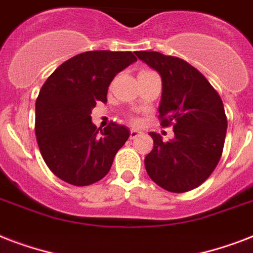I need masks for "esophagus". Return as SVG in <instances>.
<instances>
[{
  "instance_id": "obj_1",
  "label": "esophagus",
  "mask_w": 253,
  "mask_h": 253,
  "mask_svg": "<svg viewBox=\"0 0 253 253\" xmlns=\"http://www.w3.org/2000/svg\"><path fill=\"white\" fill-rule=\"evenodd\" d=\"M138 136H140V131H138V130L130 131V139H135V138H138Z\"/></svg>"
}]
</instances>
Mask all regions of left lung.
I'll return each instance as SVG.
<instances>
[{"instance_id": "1", "label": "left lung", "mask_w": 253, "mask_h": 253, "mask_svg": "<svg viewBox=\"0 0 253 253\" xmlns=\"http://www.w3.org/2000/svg\"><path fill=\"white\" fill-rule=\"evenodd\" d=\"M138 59L162 76L159 118L173 125L174 136L163 142L150 132L154 148L144 159L151 180L172 193L200 186L215 169L223 151L227 118L219 94L206 77L182 59L138 51Z\"/></svg>"}]
</instances>
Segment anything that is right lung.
Masks as SVG:
<instances>
[{"instance_id": "right-lung-1", "label": "right lung", "mask_w": 253, "mask_h": 253, "mask_svg": "<svg viewBox=\"0 0 253 253\" xmlns=\"http://www.w3.org/2000/svg\"><path fill=\"white\" fill-rule=\"evenodd\" d=\"M136 61L131 51H89L64 61L47 79L35 103V134L41 154L55 176L76 186L94 184L110 170L130 130L91 122L95 103L106 102L117 73Z\"/></svg>"}]
</instances>
